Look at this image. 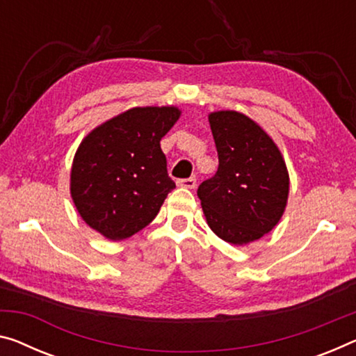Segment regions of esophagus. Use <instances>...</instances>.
<instances>
[{"mask_svg":"<svg viewBox=\"0 0 356 356\" xmlns=\"http://www.w3.org/2000/svg\"><path fill=\"white\" fill-rule=\"evenodd\" d=\"M177 184L179 188H186V189H194L195 184H197V179L193 178H184V179H178Z\"/></svg>","mask_w":356,"mask_h":356,"instance_id":"obj_1","label":"esophagus"}]
</instances>
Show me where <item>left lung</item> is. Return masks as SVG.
Returning a JSON list of instances; mask_svg holds the SVG:
<instances>
[{"label":"left lung","mask_w":356,"mask_h":356,"mask_svg":"<svg viewBox=\"0 0 356 356\" xmlns=\"http://www.w3.org/2000/svg\"><path fill=\"white\" fill-rule=\"evenodd\" d=\"M218 172L197 189L213 232L224 242L247 245L277 226L285 211L289 175L273 140L238 111L209 114Z\"/></svg>","instance_id":"8db88e82"}]
</instances>
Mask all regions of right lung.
I'll list each match as a JSON object with an SVG mask.
<instances>
[{"instance_id":"obj_1","label":"right lung","mask_w":356,"mask_h":356,"mask_svg":"<svg viewBox=\"0 0 356 356\" xmlns=\"http://www.w3.org/2000/svg\"><path fill=\"white\" fill-rule=\"evenodd\" d=\"M179 116L177 106H136L81 141L71 165V197L86 224L103 237H132L159 213L175 188L161 140Z\"/></svg>"}]
</instances>
